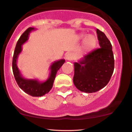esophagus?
Masks as SVG:
<instances>
[{
  "mask_svg": "<svg viewBox=\"0 0 132 132\" xmlns=\"http://www.w3.org/2000/svg\"><path fill=\"white\" fill-rule=\"evenodd\" d=\"M66 58L68 60H69V61H71V60L74 58L73 54L71 53H68L67 54H66Z\"/></svg>",
  "mask_w": 132,
  "mask_h": 132,
  "instance_id": "esophagus-1",
  "label": "esophagus"
}]
</instances>
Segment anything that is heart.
<instances>
[{"label": "heart", "mask_w": 132, "mask_h": 132, "mask_svg": "<svg viewBox=\"0 0 132 132\" xmlns=\"http://www.w3.org/2000/svg\"><path fill=\"white\" fill-rule=\"evenodd\" d=\"M81 38H84V47L86 50H90L94 48L96 45L97 42V40L95 36L93 35H88L86 36V35H81L80 36Z\"/></svg>", "instance_id": "b5f03b06"}]
</instances>
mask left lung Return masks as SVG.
<instances>
[{"instance_id": "8db88e82", "label": "left lung", "mask_w": 132, "mask_h": 132, "mask_svg": "<svg viewBox=\"0 0 132 132\" xmlns=\"http://www.w3.org/2000/svg\"><path fill=\"white\" fill-rule=\"evenodd\" d=\"M96 31L100 48L75 63L74 84L79 90L87 93L104 88L109 82L114 69L111 43L104 32L99 29Z\"/></svg>"}]
</instances>
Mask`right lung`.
Wrapping results in <instances>:
<instances>
[{"label": "right lung", "instance_id": "obj_1", "mask_svg": "<svg viewBox=\"0 0 132 132\" xmlns=\"http://www.w3.org/2000/svg\"><path fill=\"white\" fill-rule=\"evenodd\" d=\"M34 28L29 27L25 30L16 43L12 60V70L15 81L20 88L24 92L33 97H40L48 93L51 90L53 85L54 79L57 71L64 63V60L54 62L51 66V74L50 78L44 82H40L37 80H29L22 78L16 66V60L20 53L22 51V45L28 40V35Z\"/></svg>", "mask_w": 132, "mask_h": 132}]
</instances>
